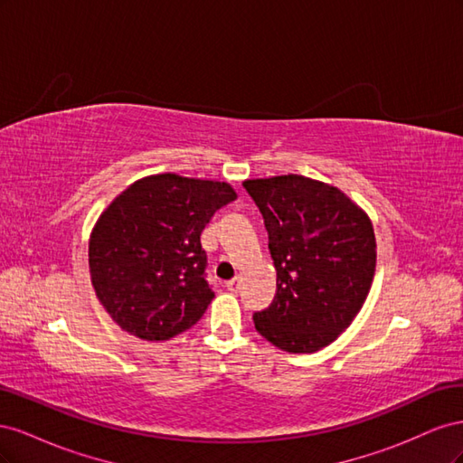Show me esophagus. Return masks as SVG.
Wrapping results in <instances>:
<instances>
[{
    "label": "esophagus",
    "mask_w": 463,
    "mask_h": 463,
    "mask_svg": "<svg viewBox=\"0 0 463 463\" xmlns=\"http://www.w3.org/2000/svg\"><path fill=\"white\" fill-rule=\"evenodd\" d=\"M226 288L230 289V291H237V289H240V278H232L230 279V282H226Z\"/></svg>",
    "instance_id": "1"
}]
</instances>
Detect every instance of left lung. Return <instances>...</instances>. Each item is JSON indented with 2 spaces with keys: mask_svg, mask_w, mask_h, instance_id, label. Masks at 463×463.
Segmentation results:
<instances>
[{
  "mask_svg": "<svg viewBox=\"0 0 463 463\" xmlns=\"http://www.w3.org/2000/svg\"><path fill=\"white\" fill-rule=\"evenodd\" d=\"M269 232L276 296L255 328L288 354H315L352 325L376 269L373 222L338 187L305 175L247 179Z\"/></svg>",
  "mask_w": 463,
  "mask_h": 463,
  "instance_id": "obj_1",
  "label": "left lung"
}]
</instances>
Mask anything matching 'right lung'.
<instances>
[{
    "instance_id": "add662e5",
    "label": "right lung",
    "mask_w": 463,
    "mask_h": 463,
    "mask_svg": "<svg viewBox=\"0 0 463 463\" xmlns=\"http://www.w3.org/2000/svg\"><path fill=\"white\" fill-rule=\"evenodd\" d=\"M226 181L156 174L135 181L96 220L90 279L116 325L146 342H165L204 315L214 291L201 233L235 201Z\"/></svg>"
}]
</instances>
